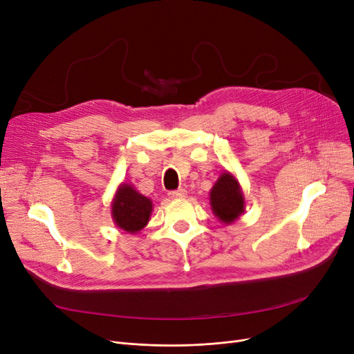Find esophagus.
<instances>
[{"mask_svg":"<svg viewBox=\"0 0 354 354\" xmlns=\"http://www.w3.org/2000/svg\"><path fill=\"white\" fill-rule=\"evenodd\" d=\"M169 195L171 198H183L185 195H187V191H185L183 188H179V189H175V191H169Z\"/></svg>","mask_w":354,"mask_h":354,"instance_id":"1","label":"esophagus"}]
</instances>
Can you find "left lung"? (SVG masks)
Returning <instances> with one entry per match:
<instances>
[{"mask_svg":"<svg viewBox=\"0 0 354 354\" xmlns=\"http://www.w3.org/2000/svg\"><path fill=\"white\" fill-rule=\"evenodd\" d=\"M211 205L216 216L230 224L244 211V198L239 185L231 174H224L211 191Z\"/></svg>","mask_w":354,"mask_h":354,"instance_id":"1","label":"left lung"}]
</instances>
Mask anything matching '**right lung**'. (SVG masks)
<instances>
[{
	"mask_svg": "<svg viewBox=\"0 0 354 354\" xmlns=\"http://www.w3.org/2000/svg\"><path fill=\"white\" fill-rule=\"evenodd\" d=\"M111 212L118 227L127 232H138L147 224L152 212V202L138 194L132 187L123 185L111 205Z\"/></svg>",
	"mask_w": 354,
	"mask_h": 354,
	"instance_id": "add662e5",
	"label": "right lung"
}]
</instances>
